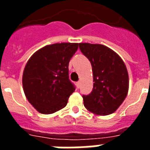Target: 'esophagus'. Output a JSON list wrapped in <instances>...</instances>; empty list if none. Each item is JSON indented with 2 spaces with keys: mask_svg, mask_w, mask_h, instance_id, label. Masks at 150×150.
<instances>
[{
  "mask_svg": "<svg viewBox=\"0 0 150 150\" xmlns=\"http://www.w3.org/2000/svg\"><path fill=\"white\" fill-rule=\"evenodd\" d=\"M76 85H77V88H79V87H80V81L77 82V83H76Z\"/></svg>",
  "mask_w": 150,
  "mask_h": 150,
  "instance_id": "34e87169",
  "label": "esophagus"
}]
</instances>
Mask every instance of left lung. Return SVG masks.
Returning a JSON list of instances; mask_svg holds the SVG:
<instances>
[{
    "label": "left lung",
    "mask_w": 150,
    "mask_h": 150,
    "mask_svg": "<svg viewBox=\"0 0 150 150\" xmlns=\"http://www.w3.org/2000/svg\"><path fill=\"white\" fill-rule=\"evenodd\" d=\"M79 45L91 62L93 73L92 91L87 96L83 95L85 108L100 116L113 113L125 100L129 90V75L125 62L104 45Z\"/></svg>",
    "instance_id": "1"
}]
</instances>
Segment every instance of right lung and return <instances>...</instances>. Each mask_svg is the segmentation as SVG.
I'll return each instance as SVG.
<instances>
[{"mask_svg":"<svg viewBox=\"0 0 150 150\" xmlns=\"http://www.w3.org/2000/svg\"><path fill=\"white\" fill-rule=\"evenodd\" d=\"M78 43L46 46L31 56L25 65L22 85L29 102L40 113L51 114L67 104L75 90L69 79V62Z\"/></svg>","mask_w":150,"mask_h":150,"instance_id":"obj_1","label":"right lung"}]
</instances>
